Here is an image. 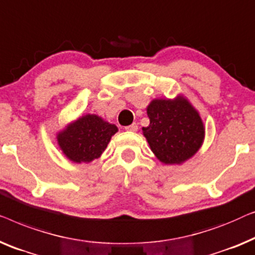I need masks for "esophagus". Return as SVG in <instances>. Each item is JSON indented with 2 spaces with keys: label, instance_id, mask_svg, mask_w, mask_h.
Segmentation results:
<instances>
[{
  "label": "esophagus",
  "instance_id": "obj_1",
  "mask_svg": "<svg viewBox=\"0 0 255 255\" xmlns=\"http://www.w3.org/2000/svg\"><path fill=\"white\" fill-rule=\"evenodd\" d=\"M125 129H126L127 131H136V130H137V125H136V124H131L130 126L125 127Z\"/></svg>",
  "mask_w": 255,
  "mask_h": 255
}]
</instances>
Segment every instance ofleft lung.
Listing matches in <instances>:
<instances>
[{"label": "left lung", "mask_w": 255, "mask_h": 255, "mask_svg": "<svg viewBox=\"0 0 255 255\" xmlns=\"http://www.w3.org/2000/svg\"><path fill=\"white\" fill-rule=\"evenodd\" d=\"M150 125L143 136L159 162L181 165L191 159L203 144L206 128L199 111L184 95L173 99L156 98L146 106Z\"/></svg>", "instance_id": "obj_1"}]
</instances>
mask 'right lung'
I'll return each instance as SVG.
<instances>
[{"label":"right lung","instance_id":"right-lung-1","mask_svg":"<svg viewBox=\"0 0 255 255\" xmlns=\"http://www.w3.org/2000/svg\"><path fill=\"white\" fill-rule=\"evenodd\" d=\"M114 124L97 114H84L56 132L57 145L73 163H91L105 151L112 136L118 132Z\"/></svg>","mask_w":255,"mask_h":255}]
</instances>
